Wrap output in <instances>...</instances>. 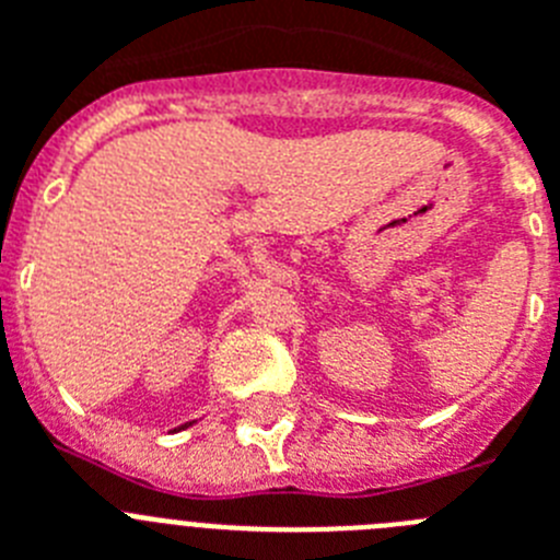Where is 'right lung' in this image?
Listing matches in <instances>:
<instances>
[{"mask_svg":"<svg viewBox=\"0 0 560 560\" xmlns=\"http://www.w3.org/2000/svg\"><path fill=\"white\" fill-rule=\"evenodd\" d=\"M182 429H185V427H182Z\"/></svg>","mask_w":560,"mask_h":560,"instance_id":"add662e5","label":"right lung"}]
</instances>
